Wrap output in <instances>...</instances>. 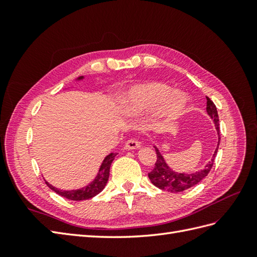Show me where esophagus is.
<instances>
[{"label":"esophagus","mask_w":257,"mask_h":257,"mask_svg":"<svg viewBox=\"0 0 257 257\" xmlns=\"http://www.w3.org/2000/svg\"><path fill=\"white\" fill-rule=\"evenodd\" d=\"M140 147V143L137 139H129L125 143V149H138Z\"/></svg>","instance_id":"obj_1"}]
</instances>
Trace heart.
Listing matches in <instances>:
<instances>
[{"label": "heart", "mask_w": 257, "mask_h": 257, "mask_svg": "<svg viewBox=\"0 0 257 257\" xmlns=\"http://www.w3.org/2000/svg\"><path fill=\"white\" fill-rule=\"evenodd\" d=\"M185 97L181 92H172L171 88L159 81H148L135 86L129 91L122 105L125 114H137L157 108L163 103L167 116L174 117L183 111Z\"/></svg>", "instance_id": "heart-1"}]
</instances>
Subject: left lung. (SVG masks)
Listing matches in <instances>:
<instances>
[{"instance_id": "obj_1", "label": "left lung", "mask_w": 257, "mask_h": 257, "mask_svg": "<svg viewBox=\"0 0 257 257\" xmlns=\"http://www.w3.org/2000/svg\"><path fill=\"white\" fill-rule=\"evenodd\" d=\"M206 111L210 114V117L214 120L215 127L217 130V135H219V143H217V148L215 149L214 155H213L211 161L207 163L204 169H202L201 171L185 174V173H177L173 172L170 168L167 166V163L163 160L161 154L156 148L157 154V160L155 163V168L152 169V171L148 173L150 181L152 184L156 185L157 188L165 191H170V192L177 193L182 192V191L187 190L189 188L194 187L195 184H198L200 181H202L207 174H209L210 170L214 163V159L217 154V149H219L220 145V127H219V114H217L216 107L209 97H206Z\"/></svg>"}]
</instances>
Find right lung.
<instances>
[{
	"label": "right lung",
	"mask_w": 257,
	"mask_h": 257,
	"mask_svg": "<svg viewBox=\"0 0 257 257\" xmlns=\"http://www.w3.org/2000/svg\"><path fill=\"white\" fill-rule=\"evenodd\" d=\"M117 156V154H109L106 158L105 160L102 161L101 163V167L99 169V172H98L96 179L92 181L90 184L87 185V187L83 188V189H79V190H73V191H63V190H58L56 188H54L53 185H51L50 183L46 184L50 187L53 191H55L56 193H58L59 195L64 196V198H66L68 200H73V201H83V200H88L94 198L95 195H97L98 193H100L101 191L105 188V185L108 181V178H109V169H110L111 166V162L113 161L114 157Z\"/></svg>",
	"instance_id": "obj_1"
}]
</instances>
